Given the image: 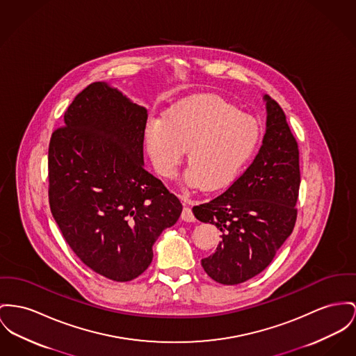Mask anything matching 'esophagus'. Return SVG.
I'll use <instances>...</instances> for the list:
<instances>
[{
    "label": "esophagus",
    "instance_id": "34e87169",
    "mask_svg": "<svg viewBox=\"0 0 356 356\" xmlns=\"http://www.w3.org/2000/svg\"><path fill=\"white\" fill-rule=\"evenodd\" d=\"M182 198H184V197H182ZM181 218H182L184 221H186V222H194V221H195V217H194V214L191 212V209H190L189 207H185V208H184L182 214H181Z\"/></svg>",
    "mask_w": 356,
    "mask_h": 356
}]
</instances>
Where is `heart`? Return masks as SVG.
<instances>
[{
  "mask_svg": "<svg viewBox=\"0 0 356 356\" xmlns=\"http://www.w3.org/2000/svg\"><path fill=\"white\" fill-rule=\"evenodd\" d=\"M261 138L255 120L217 97H195L165 112L163 119L145 124L144 142L155 170L171 177L185 148L193 186L220 189L231 184L254 155Z\"/></svg>",
  "mask_w": 356,
  "mask_h": 356,
  "instance_id": "obj_1",
  "label": "heart"
}]
</instances>
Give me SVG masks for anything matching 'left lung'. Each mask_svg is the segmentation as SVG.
<instances>
[{"mask_svg": "<svg viewBox=\"0 0 356 356\" xmlns=\"http://www.w3.org/2000/svg\"><path fill=\"white\" fill-rule=\"evenodd\" d=\"M263 98L266 134L254 162L222 194L193 208L197 220L222 234L214 254L201 261L218 284H241L261 273L297 220L298 144L280 104L268 95Z\"/></svg>", "mask_w": 356, "mask_h": 356, "instance_id": "obj_1", "label": "left lung"}]
</instances>
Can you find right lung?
Here are the masks:
<instances>
[{
	"instance_id": "right-lung-1",
	"label": "right lung",
	"mask_w": 356,
	"mask_h": 356,
	"mask_svg": "<svg viewBox=\"0 0 356 356\" xmlns=\"http://www.w3.org/2000/svg\"><path fill=\"white\" fill-rule=\"evenodd\" d=\"M147 109L108 83L74 98L48 147V200L74 254L116 282L139 277L182 204L144 168Z\"/></svg>"
}]
</instances>
